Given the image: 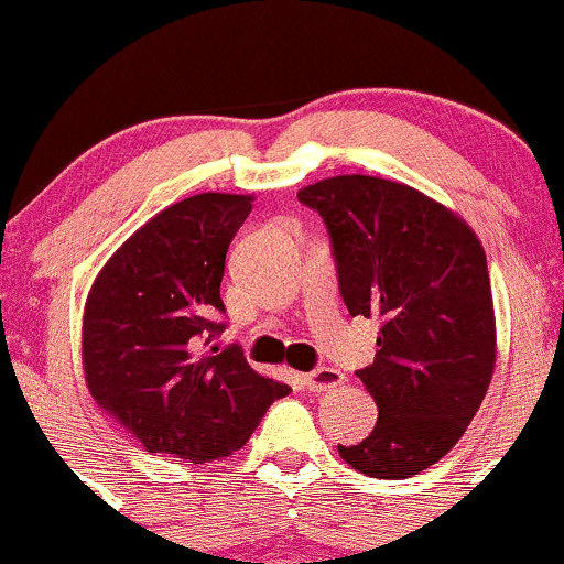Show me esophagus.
<instances>
[{
	"mask_svg": "<svg viewBox=\"0 0 564 564\" xmlns=\"http://www.w3.org/2000/svg\"><path fill=\"white\" fill-rule=\"evenodd\" d=\"M304 384H307V390H313V392L336 390L339 384H345V373L336 371V368H318V371H313L304 377Z\"/></svg>",
	"mask_w": 564,
	"mask_h": 564,
	"instance_id": "1",
	"label": "esophagus"
}]
</instances>
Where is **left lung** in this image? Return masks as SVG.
Listing matches in <instances>:
<instances>
[{"mask_svg": "<svg viewBox=\"0 0 564 564\" xmlns=\"http://www.w3.org/2000/svg\"><path fill=\"white\" fill-rule=\"evenodd\" d=\"M332 236L352 315L381 318L377 358L358 377L379 408L373 432L339 445L379 480L424 471L462 440L496 368L485 249L456 212L416 187L339 174L296 193Z\"/></svg>", "mask_w": 564, "mask_h": 564, "instance_id": "8db88e82", "label": "left lung"}]
</instances>
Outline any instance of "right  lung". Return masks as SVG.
<instances>
[{
  "label": "right lung",
  "instance_id": "obj_1",
  "mask_svg": "<svg viewBox=\"0 0 564 564\" xmlns=\"http://www.w3.org/2000/svg\"><path fill=\"white\" fill-rule=\"evenodd\" d=\"M251 200L198 193L166 206L113 251L84 302V381L148 453L219 462L291 392L217 345L225 254Z\"/></svg>",
  "mask_w": 564,
  "mask_h": 564
}]
</instances>
